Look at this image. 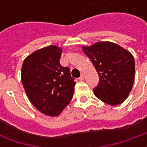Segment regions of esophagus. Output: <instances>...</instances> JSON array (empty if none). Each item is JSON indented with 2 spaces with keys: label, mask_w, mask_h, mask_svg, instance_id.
<instances>
[{
  "label": "esophagus",
  "mask_w": 147,
  "mask_h": 147,
  "mask_svg": "<svg viewBox=\"0 0 147 147\" xmlns=\"http://www.w3.org/2000/svg\"><path fill=\"white\" fill-rule=\"evenodd\" d=\"M79 80H81V81H83V80H84V75L83 74H82L81 76H80V77L79 78Z\"/></svg>",
  "instance_id": "34e87169"
}]
</instances>
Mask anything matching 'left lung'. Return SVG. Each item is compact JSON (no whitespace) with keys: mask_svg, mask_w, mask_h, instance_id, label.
Returning a JSON list of instances; mask_svg holds the SVG:
<instances>
[{"mask_svg":"<svg viewBox=\"0 0 147 147\" xmlns=\"http://www.w3.org/2000/svg\"><path fill=\"white\" fill-rule=\"evenodd\" d=\"M82 48L99 76L94 95L113 106L124 102L132 89L136 75L132 54L110 42H98Z\"/></svg>","mask_w":147,"mask_h":147,"instance_id":"1","label":"left lung"}]
</instances>
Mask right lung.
I'll list each match as a JSON object with an SVG mask.
<instances>
[{
    "label": "right lung",
    "instance_id": "add662e5",
    "mask_svg": "<svg viewBox=\"0 0 147 147\" xmlns=\"http://www.w3.org/2000/svg\"><path fill=\"white\" fill-rule=\"evenodd\" d=\"M62 49L49 45L25 58L21 80L32 105L42 113L57 117L74 94L76 82L67 67L60 64Z\"/></svg>",
    "mask_w": 147,
    "mask_h": 147
}]
</instances>
